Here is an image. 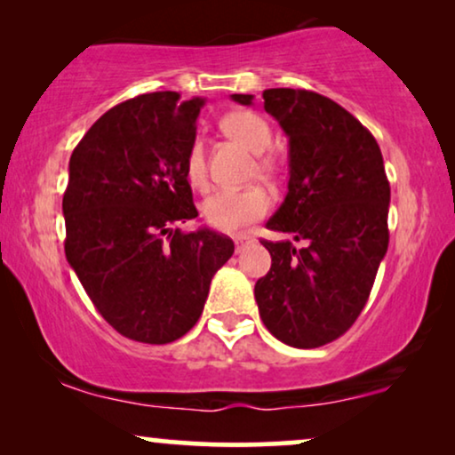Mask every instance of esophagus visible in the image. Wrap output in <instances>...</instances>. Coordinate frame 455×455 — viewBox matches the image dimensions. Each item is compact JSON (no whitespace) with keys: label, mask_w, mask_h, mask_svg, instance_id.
<instances>
[{"label":"esophagus","mask_w":455,"mask_h":455,"mask_svg":"<svg viewBox=\"0 0 455 455\" xmlns=\"http://www.w3.org/2000/svg\"><path fill=\"white\" fill-rule=\"evenodd\" d=\"M251 238H248V235H242V238H235V252H242L244 251V248L251 244Z\"/></svg>","instance_id":"34e87169"}]
</instances>
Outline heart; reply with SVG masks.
Here are the masks:
<instances>
[{
	"label": "heart",
	"instance_id": "b5f03b06",
	"mask_svg": "<svg viewBox=\"0 0 455 455\" xmlns=\"http://www.w3.org/2000/svg\"><path fill=\"white\" fill-rule=\"evenodd\" d=\"M221 128L228 136L238 140L252 153H263L271 145V128L263 117L252 111H232L221 120ZM186 180L196 188L207 182L204 151L201 140H192L184 159ZM271 196L259 186L251 188H221L207 196L203 203L204 220L220 232H238L240 228L260 220L269 213Z\"/></svg>",
	"mask_w": 455,
	"mask_h": 455
}]
</instances>
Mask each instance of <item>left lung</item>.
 Masks as SVG:
<instances>
[{
    "instance_id": "obj_1",
    "label": "left lung",
    "mask_w": 455,
    "mask_h": 455,
    "mask_svg": "<svg viewBox=\"0 0 455 455\" xmlns=\"http://www.w3.org/2000/svg\"><path fill=\"white\" fill-rule=\"evenodd\" d=\"M263 99L290 142L288 195L267 229L304 244L263 240L271 269L254 298L279 341L319 347L344 335L369 300L389 244V182L375 136L341 105L304 89H267Z\"/></svg>"
}]
</instances>
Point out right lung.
<instances>
[{
  "mask_svg": "<svg viewBox=\"0 0 455 455\" xmlns=\"http://www.w3.org/2000/svg\"><path fill=\"white\" fill-rule=\"evenodd\" d=\"M203 103L173 91L128 99L92 124L68 167V263L103 319L142 344L188 333L234 254L213 229H172L198 217L184 159Z\"/></svg>",
  "mask_w": 455,
  "mask_h": 455,
  "instance_id": "right-lung-1",
  "label": "right lung"
}]
</instances>
